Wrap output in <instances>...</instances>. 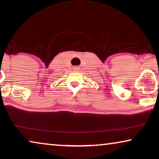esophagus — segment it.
<instances>
[{"instance_id": "34e87169", "label": "esophagus", "mask_w": 159, "mask_h": 159, "mask_svg": "<svg viewBox=\"0 0 159 159\" xmlns=\"http://www.w3.org/2000/svg\"><path fill=\"white\" fill-rule=\"evenodd\" d=\"M75 70H76V69H78V68H74Z\"/></svg>"}]
</instances>
